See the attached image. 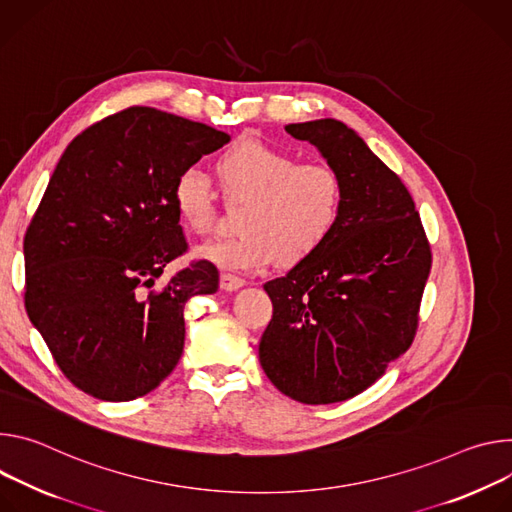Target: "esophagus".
Returning a JSON list of instances; mask_svg holds the SVG:
<instances>
[{"instance_id": "1", "label": "esophagus", "mask_w": 512, "mask_h": 512, "mask_svg": "<svg viewBox=\"0 0 512 512\" xmlns=\"http://www.w3.org/2000/svg\"><path fill=\"white\" fill-rule=\"evenodd\" d=\"M244 285H246V280L240 278V276H236V274L223 272V274L219 276V287H221L223 291H238V289L244 287Z\"/></svg>"}]
</instances>
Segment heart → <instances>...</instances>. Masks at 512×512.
<instances>
[{
	"mask_svg": "<svg viewBox=\"0 0 512 512\" xmlns=\"http://www.w3.org/2000/svg\"><path fill=\"white\" fill-rule=\"evenodd\" d=\"M217 173L230 201H248L240 217L244 234L197 248V256L221 268L258 270L274 258L295 266L311 258L335 232L344 211V181L327 162H301L287 150L244 138L227 150ZM173 201L181 221L197 236L211 234L219 205L201 166L175 179Z\"/></svg>",
	"mask_w": 512,
	"mask_h": 512,
	"instance_id": "obj_1",
	"label": "heart"
}]
</instances>
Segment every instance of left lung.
<instances>
[{
  "mask_svg": "<svg viewBox=\"0 0 512 512\" xmlns=\"http://www.w3.org/2000/svg\"><path fill=\"white\" fill-rule=\"evenodd\" d=\"M285 130L337 170L344 211L311 258L264 285L272 319L260 364L299 403H342L411 348L431 246L407 187L354 130L337 120Z\"/></svg>",
  "mask_w": 512,
  "mask_h": 512,
  "instance_id": "left-lung-1",
  "label": "left lung"
}]
</instances>
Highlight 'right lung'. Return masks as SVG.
Instances as JSON below:
<instances>
[{
	"label": "right lung",
	"mask_w": 512,
	"mask_h": 512,
	"mask_svg": "<svg viewBox=\"0 0 512 512\" xmlns=\"http://www.w3.org/2000/svg\"><path fill=\"white\" fill-rule=\"evenodd\" d=\"M230 136L154 107H128L81 132L48 181L24 236L30 321L63 374L109 403L154 390L181 360L185 303L219 272L187 252L175 179Z\"/></svg>",
	"instance_id": "obj_1"
}]
</instances>
